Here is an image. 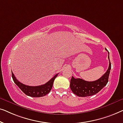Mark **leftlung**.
<instances>
[{
  "label": "left lung",
  "mask_w": 123,
  "mask_h": 123,
  "mask_svg": "<svg viewBox=\"0 0 123 123\" xmlns=\"http://www.w3.org/2000/svg\"><path fill=\"white\" fill-rule=\"evenodd\" d=\"M106 50H107L106 49ZM108 69L102 76L95 81H86L80 78H74L72 76L70 80V87L74 94L79 97H87L95 95L101 90L108 82L109 74L111 69V63L109 59Z\"/></svg>",
  "instance_id": "1"
}]
</instances>
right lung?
<instances>
[{"label":"right lung","instance_id":"add662e5","mask_svg":"<svg viewBox=\"0 0 123 123\" xmlns=\"http://www.w3.org/2000/svg\"><path fill=\"white\" fill-rule=\"evenodd\" d=\"M58 74H56L51 80H49L44 85L38 86H30L25 85L18 81L16 79V77L14 76V74L12 72V76L13 81L16 84L17 86L26 95L33 97H43L49 93L53 87L54 81L55 78L58 76Z\"/></svg>","mask_w":123,"mask_h":123}]
</instances>
